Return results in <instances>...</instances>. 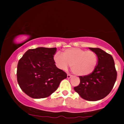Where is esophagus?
Listing matches in <instances>:
<instances>
[{"instance_id":"obj_1","label":"esophagus","mask_w":124,"mask_h":124,"mask_svg":"<svg viewBox=\"0 0 124 124\" xmlns=\"http://www.w3.org/2000/svg\"><path fill=\"white\" fill-rule=\"evenodd\" d=\"M72 77V75H71V74H67V78H71Z\"/></svg>"}]
</instances>
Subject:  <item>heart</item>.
Returning a JSON list of instances; mask_svg holds the SVG:
<instances>
[{
	"mask_svg": "<svg viewBox=\"0 0 124 124\" xmlns=\"http://www.w3.org/2000/svg\"><path fill=\"white\" fill-rule=\"evenodd\" d=\"M54 60L60 69L65 70L70 64L71 70L74 74L84 76L91 74L96 68L98 56L93 51L73 47L64 50L62 55L55 53Z\"/></svg>",
	"mask_w": 124,
	"mask_h": 124,
	"instance_id": "heart-1",
	"label": "heart"
}]
</instances>
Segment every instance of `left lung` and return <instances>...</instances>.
Instances as JSON below:
<instances>
[{"label":"left lung","instance_id":"obj_1","mask_svg":"<svg viewBox=\"0 0 124 124\" xmlns=\"http://www.w3.org/2000/svg\"><path fill=\"white\" fill-rule=\"evenodd\" d=\"M98 56V62L93 73L79 76L80 83L74 90L83 99L96 101L107 96L113 89L117 78L115 62L110 54L99 48H89Z\"/></svg>","mask_w":124,"mask_h":124}]
</instances>
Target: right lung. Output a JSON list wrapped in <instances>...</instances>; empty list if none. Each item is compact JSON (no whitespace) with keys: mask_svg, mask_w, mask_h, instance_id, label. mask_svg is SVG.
<instances>
[{"mask_svg":"<svg viewBox=\"0 0 124 124\" xmlns=\"http://www.w3.org/2000/svg\"><path fill=\"white\" fill-rule=\"evenodd\" d=\"M56 48L38 47L29 49L18 61L17 79L20 88L34 99L48 97L67 77L56 67L54 55Z\"/></svg>","mask_w":124,"mask_h":124,"instance_id":"add662e5","label":"right lung"}]
</instances>
